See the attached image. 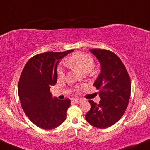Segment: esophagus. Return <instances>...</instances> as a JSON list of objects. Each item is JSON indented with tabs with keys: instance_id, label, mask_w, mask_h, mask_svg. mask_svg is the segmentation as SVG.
Here are the masks:
<instances>
[{
	"instance_id": "esophagus-1",
	"label": "esophagus",
	"mask_w": 150,
	"mask_h": 150,
	"mask_svg": "<svg viewBox=\"0 0 150 150\" xmlns=\"http://www.w3.org/2000/svg\"><path fill=\"white\" fill-rule=\"evenodd\" d=\"M83 101V99H74L73 100V101L74 103H81V101Z\"/></svg>"
}]
</instances>
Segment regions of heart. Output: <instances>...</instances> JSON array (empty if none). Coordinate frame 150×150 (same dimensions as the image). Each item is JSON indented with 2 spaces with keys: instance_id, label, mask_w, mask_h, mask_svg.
Returning a JSON list of instances; mask_svg holds the SVG:
<instances>
[{
  "instance_id": "b5f03b06",
  "label": "heart",
  "mask_w": 150,
  "mask_h": 150,
  "mask_svg": "<svg viewBox=\"0 0 150 150\" xmlns=\"http://www.w3.org/2000/svg\"><path fill=\"white\" fill-rule=\"evenodd\" d=\"M67 64L78 70L81 73H87L93 67L94 60L90 55L83 53L76 52L74 53L67 60ZM58 76L62 77L64 75L63 69L62 67H59L58 71Z\"/></svg>"
}]
</instances>
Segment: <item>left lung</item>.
I'll return each mask as SVG.
<instances>
[{
	"label": "left lung",
	"instance_id": "obj_1",
	"mask_svg": "<svg viewBox=\"0 0 150 150\" xmlns=\"http://www.w3.org/2000/svg\"><path fill=\"white\" fill-rule=\"evenodd\" d=\"M101 64V72L94 83L101 100H89L90 110L86 114L88 123L104 129L122 117L131 95V81L125 66L117 55L106 49H90Z\"/></svg>",
	"mask_w": 150,
	"mask_h": 150
}]
</instances>
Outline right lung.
Returning <instances> with one entry per match:
<instances>
[{"label":"right lung","mask_w":150,"mask_h":150,"mask_svg":"<svg viewBox=\"0 0 150 150\" xmlns=\"http://www.w3.org/2000/svg\"><path fill=\"white\" fill-rule=\"evenodd\" d=\"M74 50L38 54L27 62L21 72L18 93L24 112L40 128H56L66 120L71 100L53 97L51 86L57 82V66L60 60Z\"/></svg>","instance_id":"add662e5"}]
</instances>
